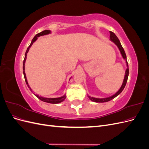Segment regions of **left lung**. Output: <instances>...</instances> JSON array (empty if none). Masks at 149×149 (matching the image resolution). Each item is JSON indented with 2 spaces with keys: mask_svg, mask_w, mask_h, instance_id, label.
Returning <instances> with one entry per match:
<instances>
[{
  "mask_svg": "<svg viewBox=\"0 0 149 149\" xmlns=\"http://www.w3.org/2000/svg\"><path fill=\"white\" fill-rule=\"evenodd\" d=\"M110 40H111L112 42H113L119 48V50L121 53L122 56H123V58L125 60L126 65H127V70H126V71H125V77H124V79L123 83V84H122V86L120 87V88L119 89V91L117 92L115 94H114L113 96H112L109 97H107V98H102V99L95 98V97H93L88 96V97L89 98V100H91L92 101H94V102H107V101H109L112 100V99H114L116 96H118L119 94L123 91V89L125 88V84H126V83H127V79H128V76H129V66H128V63H127V58H126V55H125V53L124 52V49L123 48V47H122L119 40L118 39V37H117V36L113 32H112V31H110Z\"/></svg>",
  "mask_w": 149,
  "mask_h": 149,
  "instance_id": "8db88e82",
  "label": "left lung"
}]
</instances>
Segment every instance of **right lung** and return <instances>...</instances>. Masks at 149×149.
<instances>
[{
	"label": "right lung",
	"instance_id": "1",
	"mask_svg": "<svg viewBox=\"0 0 149 149\" xmlns=\"http://www.w3.org/2000/svg\"><path fill=\"white\" fill-rule=\"evenodd\" d=\"M51 31L50 30H44L43 31H42V32L40 33H37V35H36L34 38H33L32 41H31L30 46L28 47L27 49H26V51L25 52V58H24V63H23V72H24V78H25V82H26V85L28 86L29 88L30 89V90L31 91H32V90H31V89L30 88V87L29 86V85L28 84V82H27V80H26V75H25V60H26V55H27V53L29 50L30 48L31 47V45H32V44L33 43V42H35L36 40H37L38 37H40V36H42V35H47V34H49V33H50ZM35 96H37L39 100H40L41 101H43V102H48V103H51V104H58V103H60L62 101H63L65 98H66V96H63L62 97H57V98H45V97H41V96H39L38 95H37V94H34Z\"/></svg>",
	"mask_w": 149,
	"mask_h": 149
}]
</instances>
